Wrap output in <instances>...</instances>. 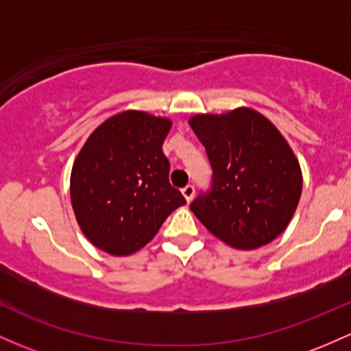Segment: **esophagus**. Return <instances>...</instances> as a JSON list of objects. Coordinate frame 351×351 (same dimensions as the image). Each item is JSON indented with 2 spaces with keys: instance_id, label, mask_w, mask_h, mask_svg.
Wrapping results in <instances>:
<instances>
[{
  "instance_id": "1",
  "label": "esophagus",
  "mask_w": 351,
  "mask_h": 351,
  "mask_svg": "<svg viewBox=\"0 0 351 351\" xmlns=\"http://www.w3.org/2000/svg\"><path fill=\"white\" fill-rule=\"evenodd\" d=\"M182 194H184V197H186V201L191 202L192 197H194V194H195V187L192 186V184H187L186 187H182Z\"/></svg>"
}]
</instances>
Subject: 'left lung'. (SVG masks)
Wrapping results in <instances>:
<instances>
[{"mask_svg":"<svg viewBox=\"0 0 351 351\" xmlns=\"http://www.w3.org/2000/svg\"><path fill=\"white\" fill-rule=\"evenodd\" d=\"M192 130L213 169L209 191L191 202L207 231L237 250L276 239L300 202L301 169L276 127L251 108L195 115Z\"/></svg>","mask_w":351,"mask_h":351,"instance_id":"1","label":"left lung"}]
</instances>
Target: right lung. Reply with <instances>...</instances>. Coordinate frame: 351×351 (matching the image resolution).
Returning a JSON list of instances; mask_svg holds the SVG:
<instances>
[{"label": "right lung", "mask_w": 351, "mask_h": 351, "mask_svg": "<svg viewBox=\"0 0 351 351\" xmlns=\"http://www.w3.org/2000/svg\"><path fill=\"white\" fill-rule=\"evenodd\" d=\"M171 120L129 110L105 120L71 169L75 216L90 243L114 256L144 247L186 199L169 182L162 144Z\"/></svg>", "instance_id": "1"}]
</instances>
